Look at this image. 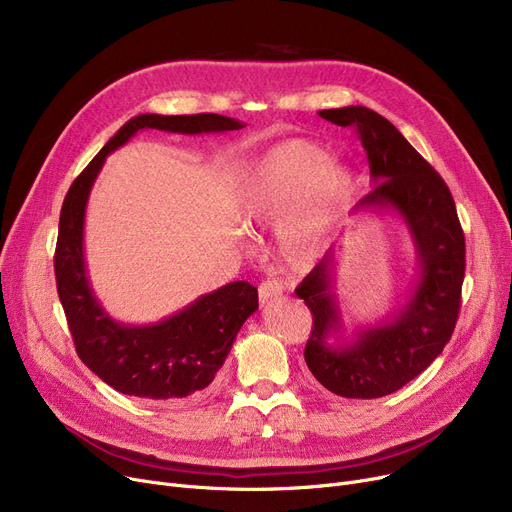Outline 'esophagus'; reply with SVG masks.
Listing matches in <instances>:
<instances>
[{"instance_id": "34e87169", "label": "esophagus", "mask_w": 512, "mask_h": 512, "mask_svg": "<svg viewBox=\"0 0 512 512\" xmlns=\"http://www.w3.org/2000/svg\"><path fill=\"white\" fill-rule=\"evenodd\" d=\"M282 294V284L276 280H267L259 286V303L265 305L267 301H272Z\"/></svg>"}]
</instances>
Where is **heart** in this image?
Segmentation results:
<instances>
[{
  "mask_svg": "<svg viewBox=\"0 0 512 512\" xmlns=\"http://www.w3.org/2000/svg\"><path fill=\"white\" fill-rule=\"evenodd\" d=\"M330 159L313 141H284L255 159L240 188L247 224H276L284 218L278 251L294 270L315 263L357 193L355 172Z\"/></svg>",
  "mask_w": 512,
  "mask_h": 512,
  "instance_id": "1",
  "label": "heart"
}]
</instances>
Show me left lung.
Masks as SVG:
<instances>
[{"label":"left lung","mask_w":512,"mask_h":512,"mask_svg":"<svg viewBox=\"0 0 512 512\" xmlns=\"http://www.w3.org/2000/svg\"><path fill=\"white\" fill-rule=\"evenodd\" d=\"M319 116L336 126H355L367 153L373 188L351 218L394 213L415 247L417 278L407 303L378 324L351 332L344 326L334 292L342 245H334L297 288L313 313L305 361L315 380L344 398H380L417 378L450 340L461 309L465 234L446 182L392 122L365 105Z\"/></svg>","instance_id":"1"}]
</instances>
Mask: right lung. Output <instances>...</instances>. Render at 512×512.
<instances>
[{
  "instance_id": "right-lung-1",
  "label": "right lung",
  "mask_w": 512,
  "mask_h": 512,
  "mask_svg": "<svg viewBox=\"0 0 512 512\" xmlns=\"http://www.w3.org/2000/svg\"><path fill=\"white\" fill-rule=\"evenodd\" d=\"M245 124L220 114L159 116L128 120L91 164L72 182L60 213L56 247L58 294L76 353L114 390L149 400H174L199 394L224 365L242 324L257 311V288L245 280L230 282L157 324H122L107 313L91 286L85 261V215L91 188L105 157L126 145L139 130L178 134L238 130Z\"/></svg>"
}]
</instances>
